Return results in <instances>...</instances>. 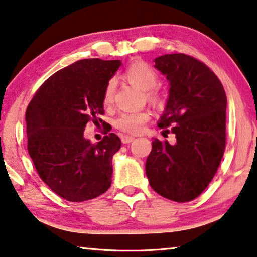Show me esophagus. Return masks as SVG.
Here are the masks:
<instances>
[{"label":"esophagus","instance_id":"obj_1","mask_svg":"<svg viewBox=\"0 0 257 257\" xmlns=\"http://www.w3.org/2000/svg\"><path fill=\"white\" fill-rule=\"evenodd\" d=\"M134 140H135V137H134V136H129V135L122 136V143H123V144L132 143V142H133Z\"/></svg>","mask_w":257,"mask_h":257}]
</instances>
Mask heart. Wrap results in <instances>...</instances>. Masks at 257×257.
<instances>
[{
	"mask_svg": "<svg viewBox=\"0 0 257 257\" xmlns=\"http://www.w3.org/2000/svg\"><path fill=\"white\" fill-rule=\"evenodd\" d=\"M123 77L133 85L145 91L148 100L153 106L162 107L165 104V99L162 92L157 89L159 82V75L155 68L144 61H135L125 69ZM115 93V80L110 79L107 82L104 93H102V104L110 106L114 100ZM151 113L149 110H136V112L122 113L115 120V127L121 132L127 134H140L143 132L145 124L150 121Z\"/></svg>",
	"mask_w": 257,
	"mask_h": 257,
	"instance_id": "b5f03b06",
	"label": "heart"
}]
</instances>
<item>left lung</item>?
<instances>
[{"mask_svg":"<svg viewBox=\"0 0 257 257\" xmlns=\"http://www.w3.org/2000/svg\"><path fill=\"white\" fill-rule=\"evenodd\" d=\"M155 67L171 84L159 128L177 142L155 140L145 173L151 188L167 200L193 201L211 182L226 147V93L202 61L177 53L157 57Z\"/></svg>","mask_w":257,"mask_h":257,"instance_id":"8db88e82","label":"left lung"}]
</instances>
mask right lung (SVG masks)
I'll list each match as a JSON object with an SVG mask.
<instances>
[{
  "mask_svg": "<svg viewBox=\"0 0 257 257\" xmlns=\"http://www.w3.org/2000/svg\"><path fill=\"white\" fill-rule=\"evenodd\" d=\"M118 60L85 59L56 71L26 109L28 150L40 179L69 202L104 194L112 183V158L120 137L106 130L98 143L84 139L89 122L104 124L102 93Z\"/></svg>",
  "mask_w": 257,
  "mask_h": 257,
  "instance_id": "right-lung-1",
  "label": "right lung"
}]
</instances>
